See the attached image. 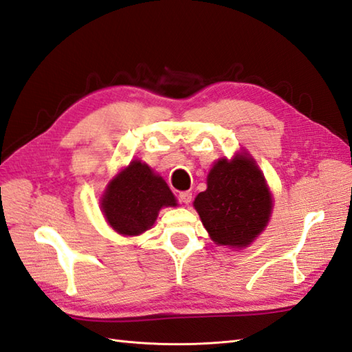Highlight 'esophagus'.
<instances>
[{
    "label": "esophagus",
    "instance_id": "obj_1",
    "mask_svg": "<svg viewBox=\"0 0 352 352\" xmlns=\"http://www.w3.org/2000/svg\"><path fill=\"white\" fill-rule=\"evenodd\" d=\"M178 201L183 202V204H190L192 202V192H182L178 195Z\"/></svg>",
    "mask_w": 352,
    "mask_h": 352
}]
</instances>
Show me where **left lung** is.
<instances>
[{"label":"left lung","instance_id":"obj_1","mask_svg":"<svg viewBox=\"0 0 352 352\" xmlns=\"http://www.w3.org/2000/svg\"><path fill=\"white\" fill-rule=\"evenodd\" d=\"M193 206L216 244L244 248L265 228L273 201L255 160L235 156L211 168Z\"/></svg>","mask_w":352,"mask_h":352}]
</instances>
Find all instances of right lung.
<instances>
[{"instance_id": "obj_1", "label": "right lung", "mask_w": 352, "mask_h": 352, "mask_svg": "<svg viewBox=\"0 0 352 352\" xmlns=\"http://www.w3.org/2000/svg\"><path fill=\"white\" fill-rule=\"evenodd\" d=\"M169 206H177V201L165 179L138 160L112 179L102 198L106 220L122 235H139L150 230L159 210Z\"/></svg>"}]
</instances>
